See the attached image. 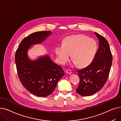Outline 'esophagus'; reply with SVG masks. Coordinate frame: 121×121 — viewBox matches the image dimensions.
<instances>
[{
    "instance_id": "obj_1",
    "label": "esophagus",
    "mask_w": 121,
    "mask_h": 121,
    "mask_svg": "<svg viewBox=\"0 0 121 121\" xmlns=\"http://www.w3.org/2000/svg\"><path fill=\"white\" fill-rule=\"evenodd\" d=\"M66 73H68V74H72V72H71L70 70H67V71H66Z\"/></svg>"
}]
</instances>
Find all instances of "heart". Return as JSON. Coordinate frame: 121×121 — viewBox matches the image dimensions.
<instances>
[{
	"instance_id": "obj_1",
	"label": "heart",
	"mask_w": 121,
	"mask_h": 121,
	"mask_svg": "<svg viewBox=\"0 0 121 121\" xmlns=\"http://www.w3.org/2000/svg\"><path fill=\"white\" fill-rule=\"evenodd\" d=\"M97 50L96 41L82 34L67 36L63 41V44H57L55 48L57 60L59 63L66 64L72 54L73 65H78L81 68L91 64Z\"/></svg>"
}]
</instances>
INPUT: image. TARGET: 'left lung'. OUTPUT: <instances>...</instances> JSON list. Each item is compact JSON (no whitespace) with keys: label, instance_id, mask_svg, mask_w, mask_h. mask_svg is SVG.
<instances>
[{"label":"left lung","instance_id":"8db88e82","mask_svg":"<svg viewBox=\"0 0 121 121\" xmlns=\"http://www.w3.org/2000/svg\"><path fill=\"white\" fill-rule=\"evenodd\" d=\"M99 40V47L91 64L78 70L80 78L77 92L82 96H90L103 87L110 71L112 56L109 43L103 36L95 32Z\"/></svg>","mask_w":121,"mask_h":121}]
</instances>
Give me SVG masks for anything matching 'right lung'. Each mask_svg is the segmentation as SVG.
Masks as SVG:
<instances>
[{
  "label": "right lung",
  "instance_id": "right-lung-1",
  "mask_svg": "<svg viewBox=\"0 0 121 121\" xmlns=\"http://www.w3.org/2000/svg\"><path fill=\"white\" fill-rule=\"evenodd\" d=\"M52 34L50 31L36 32L22 41L15 54L17 74L22 84L30 93L45 97L54 91L59 80L65 75L62 67L54 63L48 55L31 59L28 51L32 46L40 44Z\"/></svg>",
  "mask_w": 121,
  "mask_h": 121
}]
</instances>
